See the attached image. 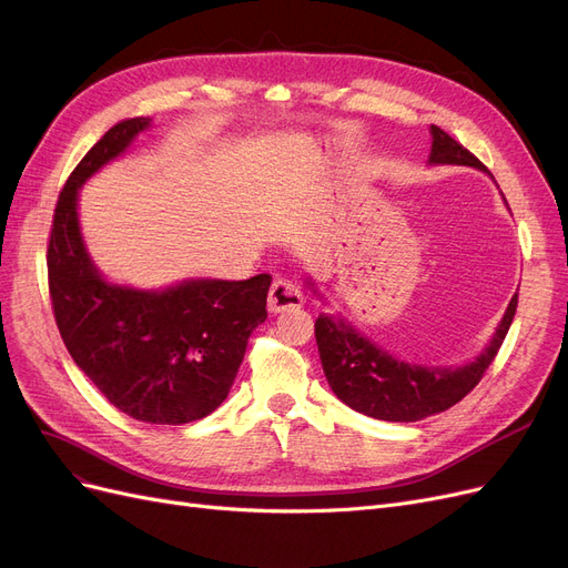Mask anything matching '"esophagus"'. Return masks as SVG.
<instances>
[{"label": "esophagus", "instance_id": "obj_1", "mask_svg": "<svg viewBox=\"0 0 568 568\" xmlns=\"http://www.w3.org/2000/svg\"><path fill=\"white\" fill-rule=\"evenodd\" d=\"M302 304H304V294L297 287V283H292L290 278H276L274 283H271V290H268V311L271 313L300 308Z\"/></svg>", "mask_w": 568, "mask_h": 568}]
</instances>
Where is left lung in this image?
<instances>
[{"label": "left lung", "instance_id": "obj_1", "mask_svg": "<svg viewBox=\"0 0 568 568\" xmlns=\"http://www.w3.org/2000/svg\"><path fill=\"white\" fill-rule=\"evenodd\" d=\"M429 164H462L485 171L448 132L432 125ZM313 285V283H311ZM517 308V292L487 343V348L464 366H423L397 359L334 315H317L315 341L323 372L336 397L353 410L387 423H415L448 410L471 392L491 359L497 357Z\"/></svg>", "mask_w": 568, "mask_h": 568}]
</instances>
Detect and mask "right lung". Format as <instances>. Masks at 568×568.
Wrapping results in <instances>:
<instances>
[{"label":"right lung","instance_id":"obj_1","mask_svg":"<svg viewBox=\"0 0 568 568\" xmlns=\"http://www.w3.org/2000/svg\"><path fill=\"white\" fill-rule=\"evenodd\" d=\"M151 125L130 118L97 141L64 183L48 241V290L81 372L134 420L185 425L227 399L253 329L266 320L268 274L196 278L166 290L104 281L79 227V187Z\"/></svg>","mask_w":568,"mask_h":568}]
</instances>
